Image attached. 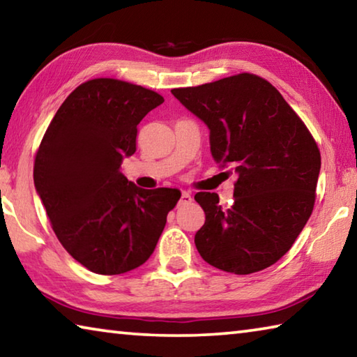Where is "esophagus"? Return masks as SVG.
Instances as JSON below:
<instances>
[{"mask_svg":"<svg viewBox=\"0 0 357 357\" xmlns=\"http://www.w3.org/2000/svg\"><path fill=\"white\" fill-rule=\"evenodd\" d=\"M189 203H192V195L189 192H183L181 193V198H179V204H189Z\"/></svg>","mask_w":357,"mask_h":357,"instance_id":"1","label":"esophagus"}]
</instances>
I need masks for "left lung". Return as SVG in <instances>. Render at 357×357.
Here are the masks:
<instances>
[{"label": "left lung", "mask_w": 357, "mask_h": 357, "mask_svg": "<svg viewBox=\"0 0 357 357\" xmlns=\"http://www.w3.org/2000/svg\"><path fill=\"white\" fill-rule=\"evenodd\" d=\"M172 94L209 128L211 154L238 174L228 209L198 192L206 220L195 234L204 261L245 275L291 249L315 204L321 155L315 138L268 80L249 72Z\"/></svg>", "instance_id": "1"}]
</instances>
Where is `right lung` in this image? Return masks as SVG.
I'll return each instance as SVG.
<instances>
[{
  "label": "right lung",
  "instance_id": "1",
  "mask_svg": "<svg viewBox=\"0 0 357 357\" xmlns=\"http://www.w3.org/2000/svg\"><path fill=\"white\" fill-rule=\"evenodd\" d=\"M162 102L116 78L84 82L58 108L36 153L34 185L53 231L91 273L142 266L181 198L178 189H140L119 170L137 151V126Z\"/></svg>",
  "mask_w": 357,
  "mask_h": 357
}]
</instances>
